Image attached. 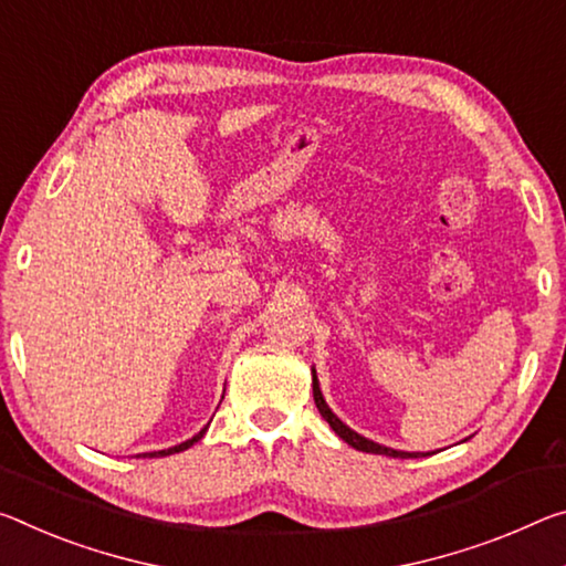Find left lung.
Here are the masks:
<instances>
[{"mask_svg":"<svg viewBox=\"0 0 566 566\" xmlns=\"http://www.w3.org/2000/svg\"><path fill=\"white\" fill-rule=\"evenodd\" d=\"M312 392H315V406H317V410H319V416L327 420L329 423V428L335 430V433L343 438L345 443H349L353 448H357V451H363V453H380V455H392V459H418V453H406V451H392V448H385V446H380V443H373V441H367V438H363L360 433H355V430H349L343 420H339L335 412H332L329 408H327V402H325V398H322V392H319V382H317V375H312Z\"/></svg>","mask_w":566,"mask_h":566,"instance_id":"1","label":"left lung"}]
</instances>
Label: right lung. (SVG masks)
Returning <instances> with one entry per match:
<instances>
[{
  "mask_svg": "<svg viewBox=\"0 0 566 566\" xmlns=\"http://www.w3.org/2000/svg\"><path fill=\"white\" fill-rule=\"evenodd\" d=\"M203 433H206V428L203 430H199V433H196L191 441H186V443H181V446H174V448H166V451H154V453H143V459H158V455H170V453H181V451H186V448H191L196 441H201L203 438Z\"/></svg>",
  "mask_w": 566,
  "mask_h": 566,
  "instance_id": "right-lung-1",
  "label": "right lung"
}]
</instances>
